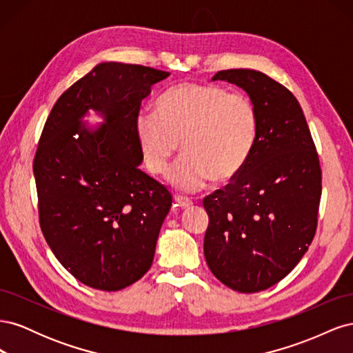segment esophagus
<instances>
[{
	"instance_id": "34e87169",
	"label": "esophagus",
	"mask_w": 353,
	"mask_h": 353,
	"mask_svg": "<svg viewBox=\"0 0 353 353\" xmlns=\"http://www.w3.org/2000/svg\"><path fill=\"white\" fill-rule=\"evenodd\" d=\"M175 201L181 208H190L193 206V200L188 199V197H183V196H175Z\"/></svg>"
}]
</instances>
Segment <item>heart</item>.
<instances>
[{
    "label": "heart",
    "instance_id": "1",
    "mask_svg": "<svg viewBox=\"0 0 353 353\" xmlns=\"http://www.w3.org/2000/svg\"><path fill=\"white\" fill-rule=\"evenodd\" d=\"M135 135L153 175L166 172L181 141L184 154L168 179L193 193L212 178L227 181L241 172L258 140V112L244 94L181 82L160 95L156 113L137 114Z\"/></svg>",
    "mask_w": 353,
    "mask_h": 353
}]
</instances>
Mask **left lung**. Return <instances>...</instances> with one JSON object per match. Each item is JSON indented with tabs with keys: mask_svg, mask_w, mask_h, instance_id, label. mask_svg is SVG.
Here are the masks:
<instances>
[{
	"mask_svg": "<svg viewBox=\"0 0 353 353\" xmlns=\"http://www.w3.org/2000/svg\"><path fill=\"white\" fill-rule=\"evenodd\" d=\"M212 81L248 92L258 112V140L231 184L203 200L205 258L232 290L262 292L290 274L314 240L319 159L301 104L281 83L253 69L221 70Z\"/></svg>",
	"mask_w": 353,
	"mask_h": 353,
	"instance_id": "left-lung-1",
	"label": "left lung"
}]
</instances>
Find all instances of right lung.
<instances>
[{"mask_svg": "<svg viewBox=\"0 0 353 353\" xmlns=\"http://www.w3.org/2000/svg\"><path fill=\"white\" fill-rule=\"evenodd\" d=\"M169 72L105 61L60 95L34 160L42 234L74 279L117 292L150 270L172 206L165 185L138 168L135 117ZM103 117L92 128L89 110Z\"/></svg>", "mask_w": 353, "mask_h": 353, "instance_id": "obj_1", "label": "right lung"}]
</instances>
